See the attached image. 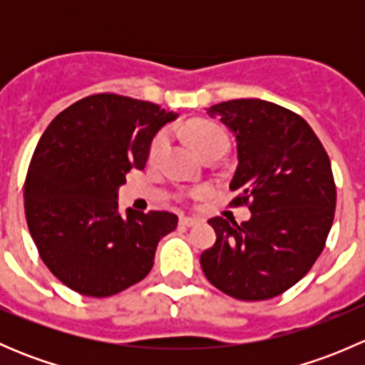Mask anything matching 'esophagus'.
I'll return each instance as SVG.
<instances>
[{"instance_id": "esophagus-1", "label": "esophagus", "mask_w": 365, "mask_h": 365, "mask_svg": "<svg viewBox=\"0 0 365 365\" xmlns=\"http://www.w3.org/2000/svg\"><path fill=\"white\" fill-rule=\"evenodd\" d=\"M200 222H201V219H197V217H187V215L180 217V224H183V226H187V227H192Z\"/></svg>"}]
</instances>
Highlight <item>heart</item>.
I'll list each match as a JSON object with an SVG mask.
<instances>
[{"instance_id":"obj_1","label":"heart","mask_w":365,"mask_h":365,"mask_svg":"<svg viewBox=\"0 0 365 365\" xmlns=\"http://www.w3.org/2000/svg\"><path fill=\"white\" fill-rule=\"evenodd\" d=\"M187 134H189V138L192 139V143L197 146V150H200L201 153L206 152L208 148H212V146L220 145V143L227 145L226 132H224L219 125L210 123V121H203V120L190 121V123L187 125ZM165 139L168 138H165L164 132H160V134H157L155 138H153L152 145H150V155L152 157L159 155L162 148L165 146Z\"/></svg>"}]
</instances>
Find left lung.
Here are the masks:
<instances>
[{
	"mask_svg": "<svg viewBox=\"0 0 365 365\" xmlns=\"http://www.w3.org/2000/svg\"><path fill=\"white\" fill-rule=\"evenodd\" d=\"M208 114L237 139L231 206H249L251 219H210L217 240L201 268L226 295L268 300L295 286L325 247L336 213L330 159L307 121L274 102L237 98Z\"/></svg>",
	"mask_w": 365,
	"mask_h": 365,
	"instance_id": "left-lung-1",
	"label": "left lung"
}]
</instances>
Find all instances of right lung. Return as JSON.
<instances>
[{"mask_svg": "<svg viewBox=\"0 0 365 365\" xmlns=\"http://www.w3.org/2000/svg\"><path fill=\"white\" fill-rule=\"evenodd\" d=\"M178 114L114 93L81 98L40 138L24 182L29 233L46 267L84 297L116 295L143 281L169 212H118V189L143 169L157 132Z\"/></svg>", "mask_w": 365, "mask_h": 365, "instance_id": "1", "label": "right lung"}]
</instances>
